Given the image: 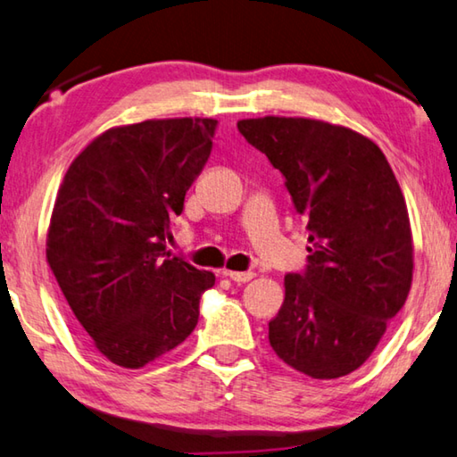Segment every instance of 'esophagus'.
I'll return each instance as SVG.
<instances>
[{"label":"esophagus","instance_id":"obj_1","mask_svg":"<svg viewBox=\"0 0 457 457\" xmlns=\"http://www.w3.org/2000/svg\"><path fill=\"white\" fill-rule=\"evenodd\" d=\"M223 276H228L229 279L237 281V284H245V281L253 279L255 273L253 271H231V270H226V271H223Z\"/></svg>","mask_w":457,"mask_h":457}]
</instances>
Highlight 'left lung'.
Here are the masks:
<instances>
[{
	"instance_id": "obj_1",
	"label": "left lung",
	"mask_w": 457,
	"mask_h": 457,
	"mask_svg": "<svg viewBox=\"0 0 457 457\" xmlns=\"http://www.w3.org/2000/svg\"><path fill=\"white\" fill-rule=\"evenodd\" d=\"M237 129L284 173L310 234L308 270L284 278L270 345L313 379L347 376L408 300L413 239L402 187L384 152L345 126L265 115Z\"/></svg>"
}]
</instances>
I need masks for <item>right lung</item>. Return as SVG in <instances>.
<instances>
[{
	"mask_svg": "<svg viewBox=\"0 0 457 457\" xmlns=\"http://www.w3.org/2000/svg\"><path fill=\"white\" fill-rule=\"evenodd\" d=\"M212 118L145 120L99 134L57 192L46 260L96 350L139 370L192 334L215 284L165 247L212 152Z\"/></svg>",
	"mask_w": 457,
	"mask_h": 457,
	"instance_id": "obj_1",
	"label": "right lung"
}]
</instances>
